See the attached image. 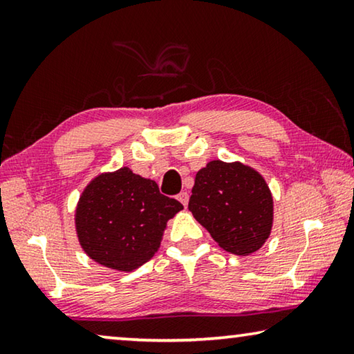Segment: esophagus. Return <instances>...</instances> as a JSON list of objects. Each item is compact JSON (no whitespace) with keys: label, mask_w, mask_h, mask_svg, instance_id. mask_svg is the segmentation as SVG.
<instances>
[{"label":"esophagus","mask_w":354,"mask_h":354,"mask_svg":"<svg viewBox=\"0 0 354 354\" xmlns=\"http://www.w3.org/2000/svg\"><path fill=\"white\" fill-rule=\"evenodd\" d=\"M178 200L181 201L184 207H186V206H187V203H189V194H187V192H181V194L178 195Z\"/></svg>","instance_id":"34e87169"}]
</instances>
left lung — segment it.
<instances>
[{
	"label": "left lung",
	"mask_w": 354,
	"mask_h": 354,
	"mask_svg": "<svg viewBox=\"0 0 354 354\" xmlns=\"http://www.w3.org/2000/svg\"><path fill=\"white\" fill-rule=\"evenodd\" d=\"M189 211L223 250L250 255L272 230L274 201L255 168L241 162L211 160L198 170Z\"/></svg>",
	"instance_id": "left-lung-1"
}]
</instances>
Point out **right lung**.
<instances>
[{
  "label": "right lung",
  "mask_w": 354,
  "mask_h": 354,
  "mask_svg": "<svg viewBox=\"0 0 354 354\" xmlns=\"http://www.w3.org/2000/svg\"><path fill=\"white\" fill-rule=\"evenodd\" d=\"M181 209L153 179L131 168L100 173L83 189L75 207L78 243L99 265L131 272L154 257L167 222Z\"/></svg>",
  "instance_id": "1"
}]
</instances>
